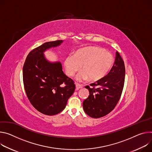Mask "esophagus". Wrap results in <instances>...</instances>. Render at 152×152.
Segmentation results:
<instances>
[{
	"instance_id": "esophagus-1",
	"label": "esophagus",
	"mask_w": 152,
	"mask_h": 152,
	"mask_svg": "<svg viewBox=\"0 0 152 152\" xmlns=\"http://www.w3.org/2000/svg\"><path fill=\"white\" fill-rule=\"evenodd\" d=\"M75 87H76L77 90H79L80 89H81L83 88V86L81 85H80V84L75 83Z\"/></svg>"
}]
</instances>
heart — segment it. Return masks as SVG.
I'll use <instances>...</instances> for the list:
<instances>
[{
  "instance_id": "heart-1",
  "label": "heart",
  "mask_w": 152,
  "mask_h": 152,
  "mask_svg": "<svg viewBox=\"0 0 152 152\" xmlns=\"http://www.w3.org/2000/svg\"><path fill=\"white\" fill-rule=\"evenodd\" d=\"M114 64L113 55L99 46H87L77 49L74 55L67 56L64 60L65 72L72 77L82 71L76 77L78 81L96 82L110 72Z\"/></svg>"
}]
</instances>
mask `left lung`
<instances>
[{"label":"left lung","instance_id":"8db88e82","mask_svg":"<svg viewBox=\"0 0 152 152\" xmlns=\"http://www.w3.org/2000/svg\"><path fill=\"white\" fill-rule=\"evenodd\" d=\"M125 80L124 63L116 52L112 68L103 79L91 84L85 88L89 95L83 103L85 113L92 118H98L109 113L121 97Z\"/></svg>","mask_w":152,"mask_h":152}]
</instances>
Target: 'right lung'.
<instances>
[{"label":"right lung","instance_id":"right-lung-1","mask_svg":"<svg viewBox=\"0 0 152 152\" xmlns=\"http://www.w3.org/2000/svg\"><path fill=\"white\" fill-rule=\"evenodd\" d=\"M63 40L46 42L28 54L23 67L25 90L30 103L46 115H54L66 107L75 89L74 81L62 71L60 62H50L44 53Z\"/></svg>","mask_w":152,"mask_h":152}]
</instances>
